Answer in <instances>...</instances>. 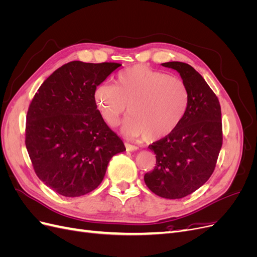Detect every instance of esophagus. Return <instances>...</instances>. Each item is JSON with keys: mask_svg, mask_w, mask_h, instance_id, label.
I'll use <instances>...</instances> for the list:
<instances>
[{"mask_svg": "<svg viewBox=\"0 0 257 257\" xmlns=\"http://www.w3.org/2000/svg\"><path fill=\"white\" fill-rule=\"evenodd\" d=\"M125 148H126L127 151H136V150H138V147L137 146L131 145L128 143H125Z\"/></svg>", "mask_w": 257, "mask_h": 257, "instance_id": "1", "label": "esophagus"}]
</instances>
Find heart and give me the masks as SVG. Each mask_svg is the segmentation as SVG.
Masks as SVG:
<instances>
[{
	"mask_svg": "<svg viewBox=\"0 0 257 257\" xmlns=\"http://www.w3.org/2000/svg\"><path fill=\"white\" fill-rule=\"evenodd\" d=\"M94 100L103 119L114 126L126 112L122 133L130 138L159 141L181 123L189 104V91L182 80L146 65H134L116 77L115 85L102 83Z\"/></svg>",
	"mask_w": 257,
	"mask_h": 257,
	"instance_id": "obj_1",
	"label": "heart"
}]
</instances>
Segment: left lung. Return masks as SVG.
<instances>
[{"label":"left lung","instance_id":"8db88e82","mask_svg":"<svg viewBox=\"0 0 257 257\" xmlns=\"http://www.w3.org/2000/svg\"><path fill=\"white\" fill-rule=\"evenodd\" d=\"M162 65L180 74L189 91V104L173 133L149 146L157 166L144 179L158 196L179 199L199 189L213 173L223 142L221 106L191 65L176 61Z\"/></svg>","mask_w":257,"mask_h":257}]
</instances>
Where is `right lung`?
Here are the masks:
<instances>
[{
    "label": "right lung",
    "mask_w": 257,
    "mask_h": 257,
    "mask_svg": "<svg viewBox=\"0 0 257 257\" xmlns=\"http://www.w3.org/2000/svg\"><path fill=\"white\" fill-rule=\"evenodd\" d=\"M120 66L69 62L43 82L30 104L27 150L37 177L60 195L95 190L111 158L125 151L94 100L97 85Z\"/></svg>",
    "instance_id": "right-lung-1"
}]
</instances>
